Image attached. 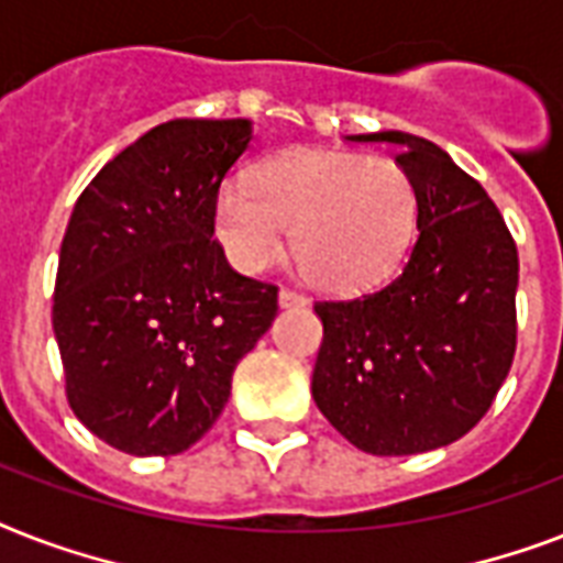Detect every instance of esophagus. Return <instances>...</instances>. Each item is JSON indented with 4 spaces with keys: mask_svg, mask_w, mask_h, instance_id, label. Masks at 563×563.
I'll return each mask as SVG.
<instances>
[{
    "mask_svg": "<svg viewBox=\"0 0 563 563\" xmlns=\"http://www.w3.org/2000/svg\"><path fill=\"white\" fill-rule=\"evenodd\" d=\"M307 303V295H300L295 289H280V307L289 309V307H303Z\"/></svg>",
    "mask_w": 563,
    "mask_h": 563,
    "instance_id": "1",
    "label": "esophagus"
}]
</instances>
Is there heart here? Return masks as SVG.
Wrapping results in <instances>:
<instances>
[{
	"mask_svg": "<svg viewBox=\"0 0 563 563\" xmlns=\"http://www.w3.org/2000/svg\"><path fill=\"white\" fill-rule=\"evenodd\" d=\"M418 187L391 157L300 148L265 161L254 184L228 180L216 198V233L239 272L260 274L295 242L300 268L327 291H362L400 265Z\"/></svg>",
	"mask_w": 563,
	"mask_h": 563,
	"instance_id": "b5f03b06",
	"label": "heart"
}]
</instances>
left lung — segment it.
Wrapping results in <instances>:
<instances>
[{
	"instance_id": "1",
	"label": "left lung",
	"mask_w": 563,
	"mask_h": 563,
	"mask_svg": "<svg viewBox=\"0 0 563 563\" xmlns=\"http://www.w3.org/2000/svg\"><path fill=\"white\" fill-rule=\"evenodd\" d=\"M397 148L418 187V239L394 280L316 300L324 342L312 397L353 446L415 455L471 432L517 351V245L479 180L423 136H347Z\"/></svg>"
}]
</instances>
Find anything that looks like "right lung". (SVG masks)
Masks as SVG:
<instances>
[{"label":"right lung","mask_w":563,"mask_h":563,"mask_svg":"<svg viewBox=\"0 0 563 563\" xmlns=\"http://www.w3.org/2000/svg\"><path fill=\"white\" fill-rule=\"evenodd\" d=\"M247 143V119H172L75 201L52 307L66 400L128 455L189 450L277 316V286L233 272L212 239L221 180Z\"/></svg>","instance_id":"right-lung-1"}]
</instances>
